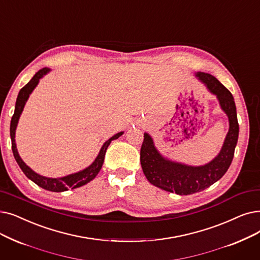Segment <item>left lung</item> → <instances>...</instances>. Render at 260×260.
<instances>
[{"instance_id": "8db88e82", "label": "left lung", "mask_w": 260, "mask_h": 260, "mask_svg": "<svg viewBox=\"0 0 260 260\" xmlns=\"http://www.w3.org/2000/svg\"><path fill=\"white\" fill-rule=\"evenodd\" d=\"M196 76L217 96L221 109L229 117L230 129L220 153L204 166L193 167L175 162L158 152L148 133H144L140 150L142 171L149 182L158 188L179 196L200 192L218 182L226 173L233 160L239 135V124L232 93L216 77L208 73L198 72Z\"/></svg>"}]
</instances>
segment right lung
<instances>
[{
  "instance_id": "1",
  "label": "right lung",
  "mask_w": 260,
  "mask_h": 260,
  "mask_svg": "<svg viewBox=\"0 0 260 260\" xmlns=\"http://www.w3.org/2000/svg\"><path fill=\"white\" fill-rule=\"evenodd\" d=\"M48 72H50V69L48 68H43V69L39 70L35 75L32 76L31 80L22 88L17 101H16V106H15V112L14 116L11 118L10 121V139H11V149H13V153L15 156V159L18 162L19 167L21 168V170L23 171V173L26 175L27 178H29L30 180H32L34 183L36 185H38L39 187L49 190V191H53V192H62V191H67L68 189H74V188H78L81 186L86 185L87 183H89L90 180H92L98 173L100 172L101 168L103 166L104 162V157H105V153L106 150L108 148V145L110 144V142L115 139H118L120 136L123 135V132H120L116 135H114L111 138H109L104 144L102 148L100 150L99 155L96 156V158L94 159V161L90 165L89 167H87L84 170L76 172L70 175H67L63 177H59V178H51V177H46L39 175L38 173H36L35 171H32L31 169L26 166V164L22 160V158L20 157L18 150H17V145H16V140H15V136H16V128L18 125V121L19 118L23 111L24 105L26 103V101L29 96V94L32 92V90L36 88V86L39 83V80L41 77H43V75H46Z\"/></svg>"
}]
</instances>
